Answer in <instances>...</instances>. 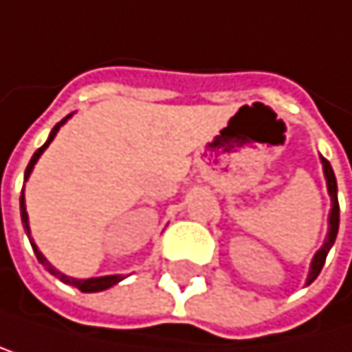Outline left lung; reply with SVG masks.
I'll list each match as a JSON object with an SVG mask.
<instances>
[{
  "instance_id": "8db88e82",
  "label": "left lung",
  "mask_w": 352,
  "mask_h": 352,
  "mask_svg": "<svg viewBox=\"0 0 352 352\" xmlns=\"http://www.w3.org/2000/svg\"><path fill=\"white\" fill-rule=\"evenodd\" d=\"M321 163H323V174H325V180H327V191H329V197H331V210H329V229H327V238L323 242V246L316 250V255L312 257V263H310V272H308V280L306 285H310L318 274H321L323 265H325V259H327V252L329 248L333 246L336 242V236H338V225H340V206H338V184H336V174L329 166V161L325 157H321Z\"/></svg>"
}]
</instances>
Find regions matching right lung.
<instances>
[{
  "label": "right lung",
  "mask_w": 352,
  "mask_h": 352,
  "mask_svg": "<svg viewBox=\"0 0 352 352\" xmlns=\"http://www.w3.org/2000/svg\"><path fill=\"white\" fill-rule=\"evenodd\" d=\"M72 114H67L61 123H57L52 127V131H50V135H48V140H46V144L44 146H40L36 153H34V157H31V161H29V166H27V170H25V180L29 178V174H31V170H34V166L38 163V159H40V155L48 148V144L54 140V135H57V131H59V127L65 123V120L69 118ZM25 189V186H23ZM21 221H23V227H25V232H27V236L31 238V232H29V217H27V208H25V191L21 193ZM31 246H34V252H36V257H38V261L52 274V276H57L59 280H63L65 285H72V287H76V289H80L82 293H95V291H106V289H110V287H114L116 283H120L123 280V276H100V278H87V280H80V278H72V276H65V274H61L59 270H54L50 263H48V259L42 255V252L38 250V246H36V242L31 240Z\"/></svg>",
  "instance_id": "add662e5"
}]
</instances>
